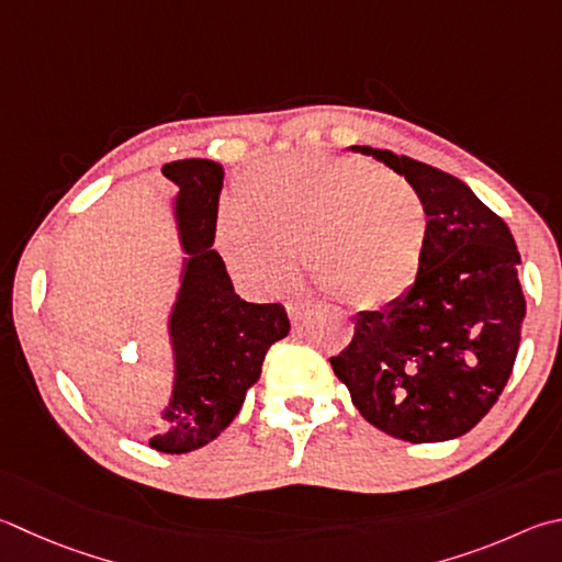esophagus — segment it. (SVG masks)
I'll use <instances>...</instances> for the list:
<instances>
[{
    "instance_id": "34e87169",
    "label": "esophagus",
    "mask_w": 562,
    "mask_h": 562,
    "mask_svg": "<svg viewBox=\"0 0 562 562\" xmlns=\"http://www.w3.org/2000/svg\"><path fill=\"white\" fill-rule=\"evenodd\" d=\"M312 310H314V304L302 302V300H294V302L288 304V314H290V319H292L294 324H300V322L304 319V316H307Z\"/></svg>"
}]
</instances>
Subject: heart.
I'll return each instance as SVG.
<instances>
[{
  "mask_svg": "<svg viewBox=\"0 0 562 562\" xmlns=\"http://www.w3.org/2000/svg\"><path fill=\"white\" fill-rule=\"evenodd\" d=\"M430 211L411 181L359 157L294 151L258 161L221 213L216 240L231 272L274 292L297 270L356 310L401 302L420 278Z\"/></svg>",
  "mask_w": 562,
  "mask_h": 562,
  "instance_id": "heart-1",
  "label": "heart"
}]
</instances>
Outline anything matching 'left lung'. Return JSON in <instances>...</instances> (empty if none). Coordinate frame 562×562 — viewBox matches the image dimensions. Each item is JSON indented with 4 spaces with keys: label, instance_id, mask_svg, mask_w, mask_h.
I'll use <instances>...</instances> for the list:
<instances>
[{
    "label": "left lung",
    "instance_id": "obj_1",
    "mask_svg": "<svg viewBox=\"0 0 562 562\" xmlns=\"http://www.w3.org/2000/svg\"><path fill=\"white\" fill-rule=\"evenodd\" d=\"M405 177L430 211L415 288L383 312L356 314L331 369L366 420L405 442L462 437L512 375L526 300L521 255L506 223L462 179L391 149L353 145Z\"/></svg>",
    "mask_w": 562,
    "mask_h": 562
}]
</instances>
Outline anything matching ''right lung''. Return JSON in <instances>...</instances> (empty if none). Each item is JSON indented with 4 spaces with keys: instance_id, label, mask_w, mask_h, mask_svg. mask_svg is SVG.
Returning a JSON list of instances; mask_svg holds the SVG:
<instances>
[{
    "instance_id": "obj_1",
    "label": "right lung",
    "mask_w": 562,
    "mask_h": 562,
    "mask_svg": "<svg viewBox=\"0 0 562 562\" xmlns=\"http://www.w3.org/2000/svg\"><path fill=\"white\" fill-rule=\"evenodd\" d=\"M177 187L171 213L179 231V292L167 331L175 383L151 430L149 447L165 454L193 452L226 430L248 387L260 379L265 353L290 334L282 304L240 300L216 250L223 167L211 159H179L161 167Z\"/></svg>"
}]
</instances>
